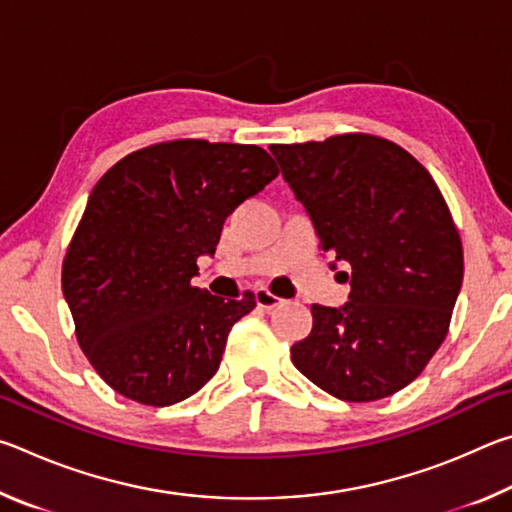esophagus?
<instances>
[{
    "label": "esophagus",
    "instance_id": "esophagus-1",
    "mask_svg": "<svg viewBox=\"0 0 512 512\" xmlns=\"http://www.w3.org/2000/svg\"><path fill=\"white\" fill-rule=\"evenodd\" d=\"M255 300H257V307H262L266 311H271L277 305H282V298H277L275 293H271V291L264 289V287L255 291Z\"/></svg>",
    "mask_w": 512,
    "mask_h": 512
}]
</instances>
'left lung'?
<instances>
[{"mask_svg":"<svg viewBox=\"0 0 512 512\" xmlns=\"http://www.w3.org/2000/svg\"><path fill=\"white\" fill-rule=\"evenodd\" d=\"M271 153L320 250L352 268L345 307L311 305L293 366L343 402L402 391L443 345L463 284L461 235L436 180L400 144L368 133Z\"/></svg>","mask_w":512,"mask_h":512,"instance_id":"left-lung-1","label":"left lung"}]
</instances>
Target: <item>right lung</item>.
Returning a JSON list of instances; mask_svg holds the SVG:
<instances>
[{
  "label": "right lung",
  "mask_w": 512,
  "mask_h": 512,
  "mask_svg": "<svg viewBox=\"0 0 512 512\" xmlns=\"http://www.w3.org/2000/svg\"><path fill=\"white\" fill-rule=\"evenodd\" d=\"M280 173L262 146L171 140L103 173L63 259L74 332L106 384L144 406L187 400L214 377L255 293L198 289V257L223 223Z\"/></svg>",
  "instance_id": "1"
}]
</instances>
